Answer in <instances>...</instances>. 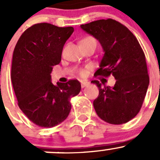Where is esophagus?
Returning a JSON list of instances; mask_svg holds the SVG:
<instances>
[{
	"instance_id": "obj_1",
	"label": "esophagus",
	"mask_w": 160,
	"mask_h": 160,
	"mask_svg": "<svg viewBox=\"0 0 160 160\" xmlns=\"http://www.w3.org/2000/svg\"><path fill=\"white\" fill-rule=\"evenodd\" d=\"M90 84V83L88 81H81V87L82 88H84L86 87V86H88V85Z\"/></svg>"
}]
</instances>
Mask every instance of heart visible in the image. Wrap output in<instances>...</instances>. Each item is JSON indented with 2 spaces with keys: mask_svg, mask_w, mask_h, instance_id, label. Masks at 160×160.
<instances>
[{
  "mask_svg": "<svg viewBox=\"0 0 160 160\" xmlns=\"http://www.w3.org/2000/svg\"><path fill=\"white\" fill-rule=\"evenodd\" d=\"M80 42H88V43H92V44H95L96 46V40H95V38L92 36H88L86 38H84L83 39L81 40ZM78 72L80 75L83 76V74L85 73V71L83 69H79L78 70Z\"/></svg>",
  "mask_w": 160,
  "mask_h": 160,
  "instance_id": "b5f03b06",
  "label": "heart"
}]
</instances>
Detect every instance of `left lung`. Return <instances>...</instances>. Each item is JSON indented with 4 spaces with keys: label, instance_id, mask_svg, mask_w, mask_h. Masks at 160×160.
<instances>
[{
    "label": "left lung",
    "instance_id": "left-lung-1",
    "mask_svg": "<svg viewBox=\"0 0 160 160\" xmlns=\"http://www.w3.org/2000/svg\"><path fill=\"white\" fill-rule=\"evenodd\" d=\"M82 29L99 41L104 55L95 77L114 76V87L98 88L93 102L97 115L112 125L132 120L141 110L149 84L145 55L135 35L114 19H99L80 25Z\"/></svg>",
    "mask_w": 160,
    "mask_h": 160
}]
</instances>
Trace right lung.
Listing matches in <instances>:
<instances>
[{"instance_id": "right-lung-1", "label": "right lung", "mask_w": 160, "mask_h": 160, "mask_svg": "<svg viewBox=\"0 0 160 160\" xmlns=\"http://www.w3.org/2000/svg\"><path fill=\"white\" fill-rule=\"evenodd\" d=\"M73 31L72 27L36 23L22 34L15 46L11 79L18 106L40 127L51 128L64 122L71 110L70 98L81 89L76 79L54 85L50 76Z\"/></svg>"}]
</instances>
